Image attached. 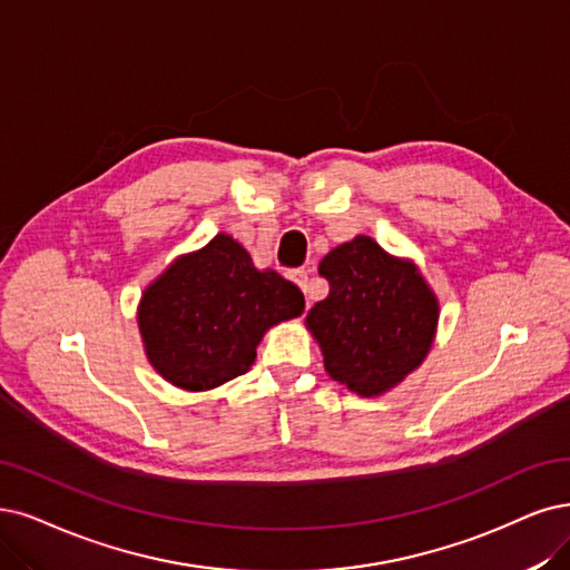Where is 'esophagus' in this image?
Here are the masks:
<instances>
[{"label": "esophagus", "instance_id": "esophagus-1", "mask_svg": "<svg viewBox=\"0 0 570 570\" xmlns=\"http://www.w3.org/2000/svg\"><path fill=\"white\" fill-rule=\"evenodd\" d=\"M288 279L296 282V284L301 286V291L307 293V272H305V269H293V272L288 274Z\"/></svg>", "mask_w": 570, "mask_h": 570}]
</instances>
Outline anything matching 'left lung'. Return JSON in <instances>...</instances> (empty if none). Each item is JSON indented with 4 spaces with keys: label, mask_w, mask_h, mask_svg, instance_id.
<instances>
[{
    "label": "left lung",
    "mask_w": 570,
    "mask_h": 570,
    "mask_svg": "<svg viewBox=\"0 0 570 570\" xmlns=\"http://www.w3.org/2000/svg\"><path fill=\"white\" fill-rule=\"evenodd\" d=\"M331 291L305 326L326 373L360 396H381L425 362L439 326V298L411 258L356 235L320 263Z\"/></svg>",
    "instance_id": "obj_1"
}]
</instances>
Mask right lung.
Masks as SVG:
<instances>
[{
  "mask_svg": "<svg viewBox=\"0 0 570 570\" xmlns=\"http://www.w3.org/2000/svg\"><path fill=\"white\" fill-rule=\"evenodd\" d=\"M303 309L296 284L258 269L235 237L218 232L145 286L138 331L147 362L166 383L206 392L244 375L263 335Z\"/></svg>",
  "mask_w": 570,
  "mask_h": 570,
  "instance_id": "right-lung-1",
  "label": "right lung"
}]
</instances>
